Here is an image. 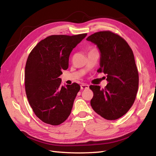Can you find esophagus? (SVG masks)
I'll return each mask as SVG.
<instances>
[{
	"instance_id": "1",
	"label": "esophagus",
	"mask_w": 156,
	"mask_h": 156,
	"mask_svg": "<svg viewBox=\"0 0 156 156\" xmlns=\"http://www.w3.org/2000/svg\"><path fill=\"white\" fill-rule=\"evenodd\" d=\"M80 88L82 90H83V89H88L89 88V85L86 84H82L80 85Z\"/></svg>"
}]
</instances>
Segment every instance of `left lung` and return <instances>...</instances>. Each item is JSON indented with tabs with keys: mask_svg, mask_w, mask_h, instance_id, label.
Listing matches in <instances>:
<instances>
[{
	"mask_svg": "<svg viewBox=\"0 0 156 156\" xmlns=\"http://www.w3.org/2000/svg\"><path fill=\"white\" fill-rule=\"evenodd\" d=\"M87 40L97 45L100 51L98 72L107 74L105 88L91 85L93 92L90 105L107 120H116L130 109L135 100L139 74L133 51L124 39L111 31L95 33Z\"/></svg>",
	"mask_w": 156,
	"mask_h": 156,
	"instance_id": "1",
	"label": "left lung"
}]
</instances>
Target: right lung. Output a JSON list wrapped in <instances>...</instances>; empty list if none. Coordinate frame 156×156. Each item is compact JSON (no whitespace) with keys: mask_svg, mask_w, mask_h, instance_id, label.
I'll list each match as a JSON object with an SVG mask.
<instances>
[{"mask_svg":"<svg viewBox=\"0 0 156 156\" xmlns=\"http://www.w3.org/2000/svg\"><path fill=\"white\" fill-rule=\"evenodd\" d=\"M87 34L54 35L39 41L29 54L25 70V92L34 113L43 122L58 125L71 113L80 85L62 86V70L68 68L70 53Z\"/></svg>","mask_w":156,"mask_h":156,"instance_id":"right-lung-1","label":"right lung"}]
</instances>
